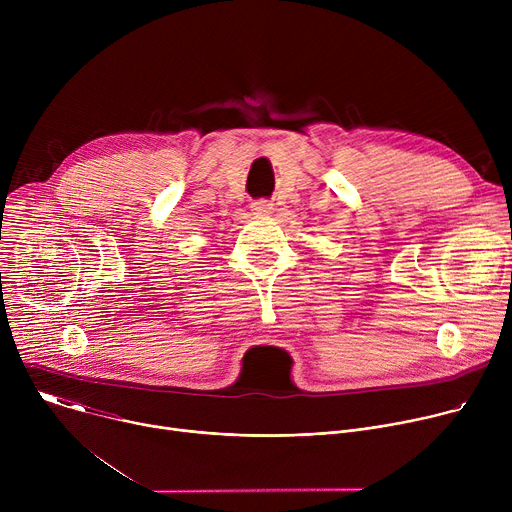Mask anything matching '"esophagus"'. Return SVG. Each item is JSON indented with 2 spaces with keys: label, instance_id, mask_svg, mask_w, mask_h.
Instances as JSON below:
<instances>
[{
  "label": "esophagus",
  "instance_id": "esophagus-1",
  "mask_svg": "<svg viewBox=\"0 0 512 512\" xmlns=\"http://www.w3.org/2000/svg\"><path fill=\"white\" fill-rule=\"evenodd\" d=\"M251 210H253L255 214H259V216H267V214H271L273 204H271L269 200H255V202L251 204Z\"/></svg>",
  "mask_w": 512,
  "mask_h": 512
}]
</instances>
